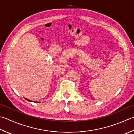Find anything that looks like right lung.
<instances>
[{
    "instance_id": "1",
    "label": "right lung",
    "mask_w": 134,
    "mask_h": 134,
    "mask_svg": "<svg viewBox=\"0 0 134 134\" xmlns=\"http://www.w3.org/2000/svg\"><path fill=\"white\" fill-rule=\"evenodd\" d=\"M25 100H27V101H29V102H35V103H39V102H34V101H32V100H29V99H27V98H25Z\"/></svg>"
}]
</instances>
